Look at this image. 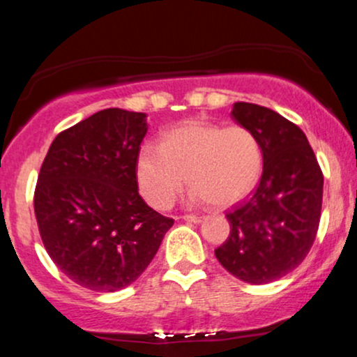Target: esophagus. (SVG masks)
Here are the masks:
<instances>
[{
	"mask_svg": "<svg viewBox=\"0 0 357 357\" xmlns=\"http://www.w3.org/2000/svg\"><path fill=\"white\" fill-rule=\"evenodd\" d=\"M204 216L203 215H184L183 220L184 221H191V223H202Z\"/></svg>",
	"mask_w": 357,
	"mask_h": 357,
	"instance_id": "1",
	"label": "esophagus"
}]
</instances>
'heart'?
<instances>
[{
  "label": "heart",
  "mask_w": 357,
  "mask_h": 357,
  "mask_svg": "<svg viewBox=\"0 0 357 357\" xmlns=\"http://www.w3.org/2000/svg\"><path fill=\"white\" fill-rule=\"evenodd\" d=\"M261 167V146L247 127L184 122L166 132L161 147L147 144L139 151L136 173L147 203L166 210L186 176L192 198L228 206L257 186Z\"/></svg>",
  "instance_id": "b5f03b06"
}]
</instances>
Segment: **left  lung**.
<instances>
[{
	"mask_svg": "<svg viewBox=\"0 0 357 357\" xmlns=\"http://www.w3.org/2000/svg\"><path fill=\"white\" fill-rule=\"evenodd\" d=\"M231 117L257 136L264 173L247 202L227 213L230 236L215 255L231 275L261 285L297 268L312 248L324 176L301 127L275 110L236 102Z\"/></svg>",
	"mask_w": 357,
	"mask_h": 357,
	"instance_id": "left-lung-1",
	"label": "left lung"
}]
</instances>
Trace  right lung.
Masks as SVG:
<instances>
[{"mask_svg": "<svg viewBox=\"0 0 357 357\" xmlns=\"http://www.w3.org/2000/svg\"><path fill=\"white\" fill-rule=\"evenodd\" d=\"M146 114L96 112L53 139L35 190L45 250L70 280L96 292L136 282L174 220L139 195Z\"/></svg>", "mask_w": 357, "mask_h": 357, "instance_id": "obj_1", "label": "right lung"}]
</instances>
